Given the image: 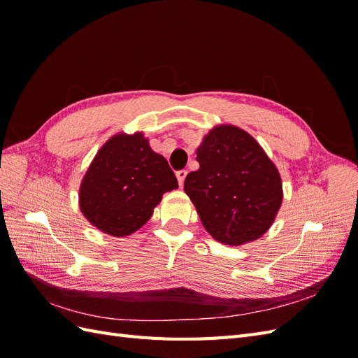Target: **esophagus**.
Masks as SVG:
<instances>
[{
  "label": "esophagus",
  "instance_id": "esophagus-1",
  "mask_svg": "<svg viewBox=\"0 0 358 358\" xmlns=\"http://www.w3.org/2000/svg\"><path fill=\"white\" fill-rule=\"evenodd\" d=\"M187 175H188L187 170H179V171H176V178H178V182H179L180 187L183 185V182H185Z\"/></svg>",
  "mask_w": 358,
  "mask_h": 358
}]
</instances>
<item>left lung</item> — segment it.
Returning a JSON list of instances; mask_svg holds the SVG:
<instances>
[{"instance_id":"left-lung-1","label":"left lung","mask_w":358,"mask_h":358,"mask_svg":"<svg viewBox=\"0 0 358 358\" xmlns=\"http://www.w3.org/2000/svg\"><path fill=\"white\" fill-rule=\"evenodd\" d=\"M197 161L183 189L206 231L231 246L262 237L282 204V182L257 140L242 128L218 125L197 148Z\"/></svg>"}]
</instances>
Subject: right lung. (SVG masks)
<instances>
[{"label":"right lung","instance_id":"add662e5","mask_svg":"<svg viewBox=\"0 0 358 358\" xmlns=\"http://www.w3.org/2000/svg\"><path fill=\"white\" fill-rule=\"evenodd\" d=\"M178 188L167 159L142 133L116 134L101 146L80 183V210L106 234L124 237L145 225L162 194Z\"/></svg>","mask_w":358,"mask_h":358}]
</instances>
